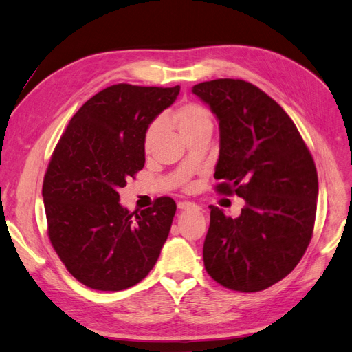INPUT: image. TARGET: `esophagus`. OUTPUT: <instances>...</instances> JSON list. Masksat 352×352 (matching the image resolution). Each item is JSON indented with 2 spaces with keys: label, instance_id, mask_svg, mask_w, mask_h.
Wrapping results in <instances>:
<instances>
[{
  "label": "esophagus",
  "instance_id": "obj_1",
  "mask_svg": "<svg viewBox=\"0 0 352 352\" xmlns=\"http://www.w3.org/2000/svg\"><path fill=\"white\" fill-rule=\"evenodd\" d=\"M177 208L179 209H182V210H186V209H197L199 206L196 204V203H193V201H179L177 203Z\"/></svg>",
  "mask_w": 352,
  "mask_h": 352
}]
</instances>
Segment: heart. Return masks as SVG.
I'll return each instance as SVG.
<instances>
[{
	"mask_svg": "<svg viewBox=\"0 0 352 352\" xmlns=\"http://www.w3.org/2000/svg\"><path fill=\"white\" fill-rule=\"evenodd\" d=\"M160 122L163 125L177 129L184 139L197 132L212 129L213 126V119H212L210 111L208 108H204L203 105H199L196 102L182 103V105H179L170 113H164L160 118ZM159 131H160V123L157 120L152 122L146 128V131H144L143 151L146 153H149L153 149V144Z\"/></svg>",
	"mask_w": 352,
	"mask_h": 352,
	"instance_id": "b5f03b06",
	"label": "heart"
}]
</instances>
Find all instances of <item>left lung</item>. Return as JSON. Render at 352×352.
I'll use <instances>...</instances> for the list:
<instances>
[{"label": "left lung", "mask_w": 352, "mask_h": 352, "mask_svg": "<svg viewBox=\"0 0 352 352\" xmlns=\"http://www.w3.org/2000/svg\"><path fill=\"white\" fill-rule=\"evenodd\" d=\"M192 91L219 119L214 189L245 200L236 219L210 206L204 268L230 290H265L294 270L311 241L318 196L314 159L292 118L250 82L214 79Z\"/></svg>", "instance_id": "left-lung-1"}]
</instances>
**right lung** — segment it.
<instances>
[{
	"label": "right lung",
	"instance_id": "add662e5",
	"mask_svg": "<svg viewBox=\"0 0 352 352\" xmlns=\"http://www.w3.org/2000/svg\"><path fill=\"white\" fill-rule=\"evenodd\" d=\"M180 87L116 84L79 108L52 152L43 184L48 237L67 270L99 292H120L149 274L176 203L157 197L131 213L119 188L144 166L143 135Z\"/></svg>",
	"mask_w": 352,
	"mask_h": 352
}]
</instances>
